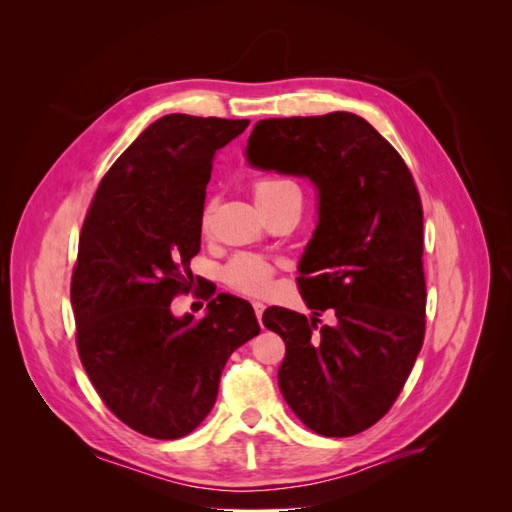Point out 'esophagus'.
Segmentation results:
<instances>
[{
    "label": "esophagus",
    "instance_id": "1",
    "mask_svg": "<svg viewBox=\"0 0 512 512\" xmlns=\"http://www.w3.org/2000/svg\"><path fill=\"white\" fill-rule=\"evenodd\" d=\"M254 312H256V318L262 322V314H265V303L254 301Z\"/></svg>",
    "mask_w": 512,
    "mask_h": 512
}]
</instances>
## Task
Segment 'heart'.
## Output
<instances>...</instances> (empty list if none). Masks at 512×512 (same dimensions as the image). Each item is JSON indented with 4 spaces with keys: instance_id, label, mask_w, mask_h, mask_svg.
I'll use <instances>...</instances> for the list:
<instances>
[{
    "instance_id": "b5f03b06",
    "label": "heart",
    "mask_w": 512,
    "mask_h": 512,
    "mask_svg": "<svg viewBox=\"0 0 512 512\" xmlns=\"http://www.w3.org/2000/svg\"><path fill=\"white\" fill-rule=\"evenodd\" d=\"M252 190L260 209L273 207L277 203H282V200L288 196L301 194L297 185L280 177H262L254 181ZM209 215L211 211L209 207H205L203 215H200V228L203 230L209 228ZM226 282L232 290H237L241 294L262 297V294H267L273 286V265L269 260L254 254H239L228 262Z\"/></svg>"
}]
</instances>
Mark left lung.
<instances>
[{
    "label": "left lung",
    "instance_id": "left-lung-1",
    "mask_svg": "<svg viewBox=\"0 0 512 512\" xmlns=\"http://www.w3.org/2000/svg\"><path fill=\"white\" fill-rule=\"evenodd\" d=\"M247 160L307 177L320 211L299 262L312 318L269 307L262 322L284 339L277 382L301 423L348 438L391 410L425 339L423 205L406 162L352 113L258 121ZM329 308L333 328L315 318Z\"/></svg>",
    "mask_w": 512,
    "mask_h": 512
}]
</instances>
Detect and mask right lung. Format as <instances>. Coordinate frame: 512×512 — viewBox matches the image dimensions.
I'll use <instances>...</instances> for the list:
<instances>
[{"label": "right lung", "instance_id": "right-lung-1", "mask_svg": "<svg viewBox=\"0 0 512 512\" xmlns=\"http://www.w3.org/2000/svg\"><path fill=\"white\" fill-rule=\"evenodd\" d=\"M250 121L164 115L102 177L85 215L70 301L76 348L121 423L156 440L211 412L228 356L260 333L252 305L220 292L203 318L173 316L190 292L215 151Z\"/></svg>", "mask_w": 512, "mask_h": 512}]
</instances>
